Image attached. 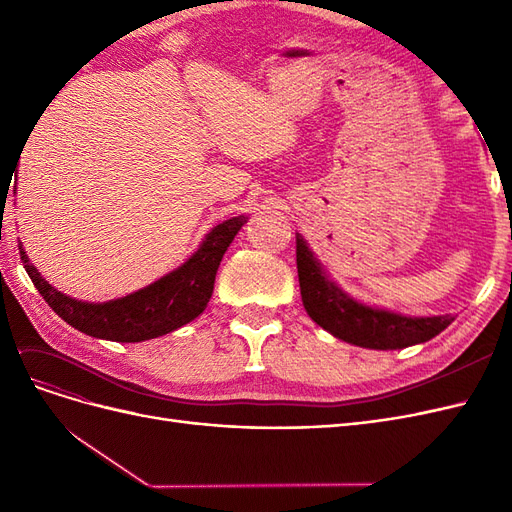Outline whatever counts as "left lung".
<instances>
[{
  "label": "left lung",
  "mask_w": 512,
  "mask_h": 512,
  "mask_svg": "<svg viewBox=\"0 0 512 512\" xmlns=\"http://www.w3.org/2000/svg\"><path fill=\"white\" fill-rule=\"evenodd\" d=\"M297 271L305 312L324 331L348 344L371 350H399L429 342L453 322L451 316L410 318L369 307L333 284L301 235H297Z\"/></svg>",
  "instance_id": "1"
}]
</instances>
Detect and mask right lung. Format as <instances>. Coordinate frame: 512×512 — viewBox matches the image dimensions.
<instances>
[{"instance_id":"add662e5","label":"right lung","mask_w":512,"mask_h":512,"mask_svg":"<svg viewBox=\"0 0 512 512\" xmlns=\"http://www.w3.org/2000/svg\"><path fill=\"white\" fill-rule=\"evenodd\" d=\"M243 224V215L218 224L179 269L128 297L106 303H85L66 297L44 280L23 247H19V252L27 275L61 320L85 335L132 344L166 335L205 312L222 256Z\"/></svg>"}]
</instances>
